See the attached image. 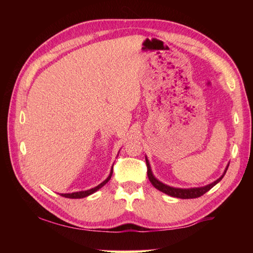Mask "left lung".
I'll list each match as a JSON object with an SVG mask.
<instances>
[{"instance_id":"obj_1","label":"left lung","mask_w":253,"mask_h":253,"mask_svg":"<svg viewBox=\"0 0 253 253\" xmlns=\"http://www.w3.org/2000/svg\"><path fill=\"white\" fill-rule=\"evenodd\" d=\"M145 160H146V165H147V176L148 179L151 181V183L153 184V186L157 188L158 191L163 192V193L168 194L169 196H173V198H177V199H195V198H200V196H202L203 194L207 193L208 191L211 190V188L216 185L217 183H219L223 176L226 173V170H228L229 168V164L226 165V168L224 169L223 174L221 175V176L216 179V181L212 182L211 184H208V185L205 186H201V187H191V188H179V187H173V186H169L168 184H164L161 181H158V179L154 176V174L152 172V169H151V164H149V161L147 156H145Z\"/></svg>"}]
</instances>
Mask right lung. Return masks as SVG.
<instances>
[{"mask_svg": "<svg viewBox=\"0 0 253 253\" xmlns=\"http://www.w3.org/2000/svg\"><path fill=\"white\" fill-rule=\"evenodd\" d=\"M111 175H113V168H111V169H110V173L108 175V177H107L104 182H101L99 185H97V186L92 187V188H90V190H87V191L74 192V193H61L60 195L65 196V198H68V199H83V198H85V196H89V195L93 194V193H95V192H97L98 190H99V188H101L102 186H104L106 183H108L109 179L111 178Z\"/></svg>", "mask_w": 253, "mask_h": 253, "instance_id": "add662e5", "label": "right lung"}]
</instances>
